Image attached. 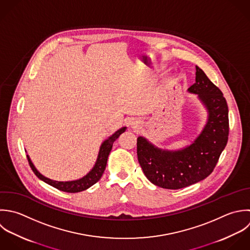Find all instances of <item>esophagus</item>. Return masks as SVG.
<instances>
[{
  "label": "esophagus",
  "mask_w": 250,
  "mask_h": 250,
  "mask_svg": "<svg viewBox=\"0 0 250 250\" xmlns=\"http://www.w3.org/2000/svg\"><path fill=\"white\" fill-rule=\"evenodd\" d=\"M141 125H142V123H141L140 121H138V120H132V121L130 122V126H131L132 128H134V129L140 128Z\"/></svg>",
  "instance_id": "34e87169"
}]
</instances>
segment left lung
Listing matches in <instances>:
<instances>
[{
    "mask_svg": "<svg viewBox=\"0 0 250 250\" xmlns=\"http://www.w3.org/2000/svg\"><path fill=\"white\" fill-rule=\"evenodd\" d=\"M198 94L208 112L206 126L195 141L177 151L159 149L146 138H137L138 162L150 182L177 190L207 178L227 145L229 110L222 91L196 66V83L188 88Z\"/></svg>",
    "mask_w": 250,
    "mask_h": 250,
    "instance_id": "obj_1",
    "label": "left lung"
}]
</instances>
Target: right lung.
<instances>
[{"label": "right lung", "instance_id": "obj_1", "mask_svg": "<svg viewBox=\"0 0 250 250\" xmlns=\"http://www.w3.org/2000/svg\"><path fill=\"white\" fill-rule=\"evenodd\" d=\"M126 127H122L119 130H117L113 135H111L108 139H106L100 146V150L98 153V157L96 160V163L94 165V167H92V169L83 178L78 179V180H74V181H66V182H62V181H54L51 180L49 178L44 177L43 175H42L37 168L34 167V165L32 164L29 156L27 155V159L30 165V167L32 168L33 172L36 174V176L38 178H40L41 180H42L43 182H45L46 184L60 190L63 192H67V193H78V192H82L84 191L86 189H88L89 187H91L92 185H94L102 176L105 168H106V165H107V160H108V156L112 150L113 147V143L116 141V139L119 138V136L124 133L125 131Z\"/></svg>", "mask_w": 250, "mask_h": 250}]
</instances>
